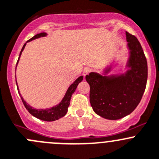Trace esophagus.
<instances>
[{
  "instance_id": "obj_1",
  "label": "esophagus",
  "mask_w": 159,
  "mask_h": 159,
  "mask_svg": "<svg viewBox=\"0 0 159 159\" xmlns=\"http://www.w3.org/2000/svg\"><path fill=\"white\" fill-rule=\"evenodd\" d=\"M91 71V69L89 67H85L84 69H83V75L84 76H86V75L89 74V73H90Z\"/></svg>"
}]
</instances>
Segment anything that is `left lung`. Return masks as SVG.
Listing matches in <instances>:
<instances>
[{
  "label": "left lung",
  "instance_id": "left-lung-1",
  "mask_svg": "<svg viewBox=\"0 0 159 159\" xmlns=\"http://www.w3.org/2000/svg\"><path fill=\"white\" fill-rule=\"evenodd\" d=\"M128 60L124 73H111L117 63H111L102 73L91 72L86 76L90 86L89 101L97 115L117 120L129 115L140 102L146 86L148 66L138 39L125 32Z\"/></svg>",
  "mask_w": 159,
  "mask_h": 159
}]
</instances>
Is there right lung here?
Returning a JSON list of instances; mask_svg holds the SVG:
<instances>
[{"label":"right lung","instance_id":"add662e5","mask_svg":"<svg viewBox=\"0 0 159 159\" xmlns=\"http://www.w3.org/2000/svg\"><path fill=\"white\" fill-rule=\"evenodd\" d=\"M47 35V34L45 32L37 34V35H35L34 37H33L32 38L30 39L28 41L26 42V43H24V45L23 46V47H22V50H21L20 53L18 60H17V65H16V68H17V64H18V63H19V60H20V56H21V54H22L23 50H24V48H25V46H26V44H27V43L32 41V40H36V39L40 38V37H46ZM83 80V76H79L77 79L75 80V81L73 82V83H72L70 86H69L67 90H66L64 96H63V98L62 99V100L60 101V102H59V103L56 105V106H52V107L48 108V109H35V108H33L32 106H30V105L27 104V102H26L24 99H23V97L21 96L20 93L19 88H18V86H17V81H16V83H17V90H18L21 99H22L23 103H24V106L26 107V109H27V111L30 112L31 115H32L33 116H34V117L37 118V119H40V120L47 121V122H52V121L57 120V119H60V118L63 117V116L66 115V112H67V110H68V107H69V106H70V99H71L72 95L73 94V93H74L75 90H76L78 84H79L80 82H82V80Z\"/></svg>","mask_w":159,"mask_h":159}]
</instances>
